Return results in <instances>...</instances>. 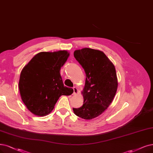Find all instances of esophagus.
<instances>
[{"label":"esophagus","mask_w":153,"mask_h":153,"mask_svg":"<svg viewBox=\"0 0 153 153\" xmlns=\"http://www.w3.org/2000/svg\"><path fill=\"white\" fill-rule=\"evenodd\" d=\"M73 90H74V93H73L74 94H76L78 93V89L76 87H74Z\"/></svg>","instance_id":"34e87169"}]
</instances>
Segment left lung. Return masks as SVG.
Listing matches in <instances>:
<instances>
[{
  "mask_svg": "<svg viewBox=\"0 0 153 153\" xmlns=\"http://www.w3.org/2000/svg\"><path fill=\"white\" fill-rule=\"evenodd\" d=\"M74 56L84 69L86 77L82 91L83 105L73 111L77 117L91 120L103 114L114 98L118 88L115 67L99 50H76Z\"/></svg>",
  "mask_w": 153,
  "mask_h": 153,
  "instance_id": "8db88e82",
  "label": "left lung"
}]
</instances>
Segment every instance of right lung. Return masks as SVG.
<instances>
[{
	"label": "right lung",
	"instance_id": "1",
	"mask_svg": "<svg viewBox=\"0 0 153 153\" xmlns=\"http://www.w3.org/2000/svg\"><path fill=\"white\" fill-rule=\"evenodd\" d=\"M69 55L67 50L39 52L22 69L19 81L21 97L33 114L48 115L60 97L74 92L64 86L60 73Z\"/></svg>",
	"mask_w": 153,
	"mask_h": 153
}]
</instances>
